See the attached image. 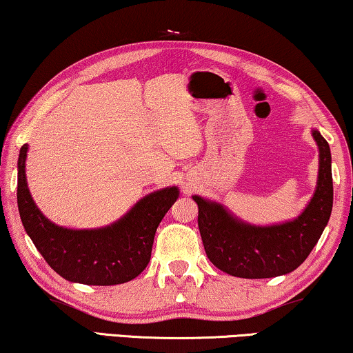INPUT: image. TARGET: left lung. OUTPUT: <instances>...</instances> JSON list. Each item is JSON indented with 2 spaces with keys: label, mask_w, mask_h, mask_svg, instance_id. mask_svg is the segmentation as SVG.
I'll use <instances>...</instances> for the list:
<instances>
[{
  "label": "left lung",
  "mask_w": 353,
  "mask_h": 353,
  "mask_svg": "<svg viewBox=\"0 0 353 353\" xmlns=\"http://www.w3.org/2000/svg\"><path fill=\"white\" fill-rule=\"evenodd\" d=\"M319 179L311 201L292 222L255 227L236 219L222 204L194 194L198 228L208 259L230 276L266 279L288 274L307 259L327 227L333 209L330 145L317 130Z\"/></svg>",
  "instance_id": "8db88e82"
}]
</instances>
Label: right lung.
<instances>
[{
	"instance_id": "1",
	"label": "right lung",
	"mask_w": 353,
	"mask_h": 353,
	"mask_svg": "<svg viewBox=\"0 0 353 353\" xmlns=\"http://www.w3.org/2000/svg\"><path fill=\"white\" fill-rule=\"evenodd\" d=\"M26 150L23 144L17 163L19 212L47 265L66 281L85 285H117L139 276L149 265L155 231L179 198V188L149 193L109 227L63 228L46 219L31 198L25 176Z\"/></svg>"
}]
</instances>
